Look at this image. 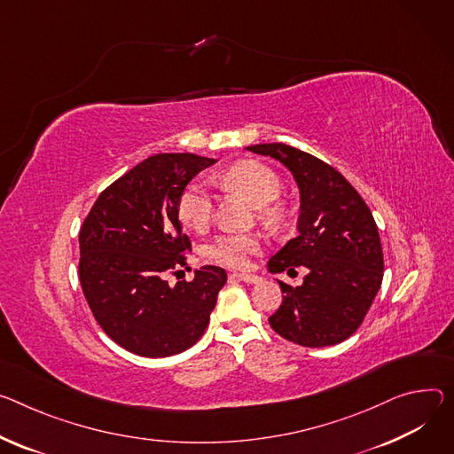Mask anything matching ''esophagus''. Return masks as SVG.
Returning <instances> with one entry per match:
<instances>
[{
    "label": "esophagus",
    "instance_id": "esophagus-1",
    "mask_svg": "<svg viewBox=\"0 0 454 454\" xmlns=\"http://www.w3.org/2000/svg\"><path fill=\"white\" fill-rule=\"evenodd\" d=\"M230 277L237 278V280H242L246 284H259L262 280L259 275H254V273H231Z\"/></svg>",
    "mask_w": 454,
    "mask_h": 454
}]
</instances>
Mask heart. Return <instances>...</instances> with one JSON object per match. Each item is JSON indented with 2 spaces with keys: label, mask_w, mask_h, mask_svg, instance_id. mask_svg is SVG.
I'll return each instance as SVG.
<instances>
[{
  "label": "heart",
  "mask_w": 454,
  "mask_h": 454,
  "mask_svg": "<svg viewBox=\"0 0 454 454\" xmlns=\"http://www.w3.org/2000/svg\"><path fill=\"white\" fill-rule=\"evenodd\" d=\"M221 183L248 199L255 208H262L261 214L266 221H278L282 212L277 206H270L282 193L280 176L270 168L268 164L259 160H240L228 168ZM177 212L183 224L193 231L208 228L214 215V197L204 183H190L177 202ZM262 242L259 237L250 233H223L215 237L208 248L206 257L228 268H246L250 257L259 254Z\"/></svg>",
  "instance_id": "heart-1"
}]
</instances>
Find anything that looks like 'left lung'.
<instances>
[{"label":"left lung","mask_w":454,"mask_h":454,"mask_svg":"<svg viewBox=\"0 0 454 454\" xmlns=\"http://www.w3.org/2000/svg\"><path fill=\"white\" fill-rule=\"evenodd\" d=\"M292 172L301 192L299 235L268 261L271 273L308 268L297 287L280 282L282 304L270 325L304 348L335 346L351 337L373 304L384 277L377 223L340 172L290 145L248 146Z\"/></svg>","instance_id":"left-lung-1"}]
</instances>
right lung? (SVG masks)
<instances>
[{"instance_id":"add662e5","label":"right lung","mask_w":454,"mask_h":454,"mask_svg":"<svg viewBox=\"0 0 454 454\" xmlns=\"http://www.w3.org/2000/svg\"><path fill=\"white\" fill-rule=\"evenodd\" d=\"M215 159L157 153L94 202L79 231V280L103 332L121 348L148 358L172 356L204 333L226 271L195 270L193 280L170 286L168 271L184 266L190 239L177 202L188 183Z\"/></svg>"}]
</instances>
